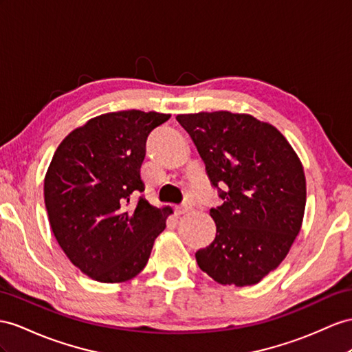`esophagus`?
Segmentation results:
<instances>
[{
    "label": "esophagus",
    "mask_w": 352,
    "mask_h": 352,
    "mask_svg": "<svg viewBox=\"0 0 352 352\" xmlns=\"http://www.w3.org/2000/svg\"><path fill=\"white\" fill-rule=\"evenodd\" d=\"M188 211H190V208H188L187 205L177 206V208H175V214H177V215H183V214H186V212H188Z\"/></svg>",
    "instance_id": "obj_1"
}]
</instances>
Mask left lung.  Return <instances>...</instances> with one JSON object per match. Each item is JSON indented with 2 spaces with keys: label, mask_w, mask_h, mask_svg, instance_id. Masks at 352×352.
Segmentation results:
<instances>
[{
  "label": "left lung",
  "mask_w": 352,
  "mask_h": 352,
  "mask_svg": "<svg viewBox=\"0 0 352 352\" xmlns=\"http://www.w3.org/2000/svg\"><path fill=\"white\" fill-rule=\"evenodd\" d=\"M223 204L211 208L215 239L196 253L221 285H254L281 265L299 235L306 179L299 156L275 126L250 114H178Z\"/></svg>",
  "instance_id": "left-lung-1"
}]
</instances>
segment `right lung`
<instances>
[{"label":"right lung","mask_w":352,"mask_h":352,"mask_svg":"<svg viewBox=\"0 0 352 352\" xmlns=\"http://www.w3.org/2000/svg\"><path fill=\"white\" fill-rule=\"evenodd\" d=\"M170 114L128 110L101 114L69 132L44 178V204L59 247L85 275L124 283L146 267L169 206L140 196L148 133Z\"/></svg>","instance_id":"right-lung-1"}]
</instances>
